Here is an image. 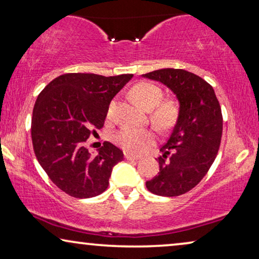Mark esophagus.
Listing matches in <instances>:
<instances>
[{"instance_id":"obj_1","label":"esophagus","mask_w":259,"mask_h":259,"mask_svg":"<svg viewBox=\"0 0 259 259\" xmlns=\"http://www.w3.org/2000/svg\"><path fill=\"white\" fill-rule=\"evenodd\" d=\"M125 159L126 160H138V159H140L139 157H138V155H133V154H131V153H125Z\"/></svg>"}]
</instances>
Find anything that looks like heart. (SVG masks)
Segmentation results:
<instances>
[{
	"instance_id": "b5f03b06",
	"label": "heart",
	"mask_w": 259,
	"mask_h": 259,
	"mask_svg": "<svg viewBox=\"0 0 259 259\" xmlns=\"http://www.w3.org/2000/svg\"><path fill=\"white\" fill-rule=\"evenodd\" d=\"M131 97L138 106L145 111H150V120L157 128L166 131L175 125L178 118V105L171 99H162V91L152 82H139L131 90ZM114 101L109 104L107 114L111 115ZM155 136L151 130L121 128L113 136V141L127 153L140 154L154 143Z\"/></svg>"
}]
</instances>
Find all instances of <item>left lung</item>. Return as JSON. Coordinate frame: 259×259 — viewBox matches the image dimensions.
<instances>
[{
  "label": "left lung",
  "mask_w": 259,
  "mask_h": 259,
  "mask_svg": "<svg viewBox=\"0 0 259 259\" xmlns=\"http://www.w3.org/2000/svg\"><path fill=\"white\" fill-rule=\"evenodd\" d=\"M143 76L164 83L179 101L178 120L160 148L158 176L146 182V187L157 196H180L199 184L217 157L221 105L211 84L187 70L164 68Z\"/></svg>",
  "instance_id": "8db88e82"
}]
</instances>
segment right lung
<instances>
[{
  "mask_svg": "<svg viewBox=\"0 0 259 259\" xmlns=\"http://www.w3.org/2000/svg\"><path fill=\"white\" fill-rule=\"evenodd\" d=\"M132 76L63 74L38 94L31 118L35 155L52 182L69 196L101 194L113 167L123 159L122 151L108 141L91 157L84 141L102 128L112 99Z\"/></svg>",
  "mask_w": 259,
  "mask_h": 259,
  "instance_id": "add662e5",
  "label": "right lung"
}]
</instances>
